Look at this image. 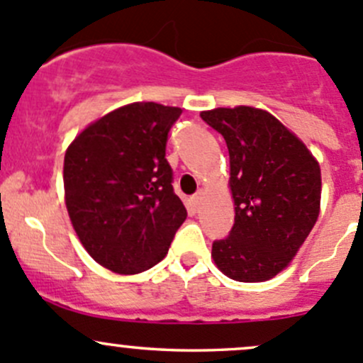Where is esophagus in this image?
<instances>
[{
  "label": "esophagus",
  "mask_w": 363,
  "mask_h": 363,
  "mask_svg": "<svg viewBox=\"0 0 363 363\" xmlns=\"http://www.w3.org/2000/svg\"><path fill=\"white\" fill-rule=\"evenodd\" d=\"M202 202H203V191L195 193V195L191 196V203H193V207H195V208H199L200 203H202Z\"/></svg>",
  "instance_id": "34e87169"
}]
</instances>
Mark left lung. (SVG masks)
Wrapping results in <instances>:
<instances>
[{"mask_svg":"<svg viewBox=\"0 0 363 363\" xmlns=\"http://www.w3.org/2000/svg\"><path fill=\"white\" fill-rule=\"evenodd\" d=\"M200 117L223 135L230 155L235 223L212 244L230 279L263 283L283 272L320 216V163L302 140L263 108H212Z\"/></svg>","mask_w":363,"mask_h":363,"instance_id":"obj_1","label":"left lung"}]
</instances>
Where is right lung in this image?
I'll list each match as a JSON object with an SVG mask.
<instances>
[{
    "mask_svg": "<svg viewBox=\"0 0 363 363\" xmlns=\"http://www.w3.org/2000/svg\"><path fill=\"white\" fill-rule=\"evenodd\" d=\"M179 107L135 101L87 124L65 152V203L91 258L116 274H140L167 256L184 223L164 158Z\"/></svg>",
    "mask_w": 363,
    "mask_h": 363,
    "instance_id": "obj_1",
    "label": "right lung"
}]
</instances>
